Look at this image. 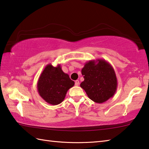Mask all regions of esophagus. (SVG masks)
Returning a JSON list of instances; mask_svg holds the SVG:
<instances>
[{"label": "esophagus", "instance_id": "34e87169", "mask_svg": "<svg viewBox=\"0 0 149 149\" xmlns=\"http://www.w3.org/2000/svg\"><path fill=\"white\" fill-rule=\"evenodd\" d=\"M79 85V81H78V80L75 81V86H78Z\"/></svg>", "mask_w": 149, "mask_h": 149}]
</instances>
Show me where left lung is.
Wrapping results in <instances>:
<instances>
[{
    "label": "left lung",
    "instance_id": "left-lung-1",
    "mask_svg": "<svg viewBox=\"0 0 149 149\" xmlns=\"http://www.w3.org/2000/svg\"><path fill=\"white\" fill-rule=\"evenodd\" d=\"M81 74L84 81L80 86L91 100L102 104L115 95L118 85L117 76L113 66L105 60L86 62Z\"/></svg>",
    "mask_w": 149,
    "mask_h": 149
}]
</instances>
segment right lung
I'll return each mask as SVG.
<instances>
[{"label": "right lung", "mask_w": 149, "mask_h": 149, "mask_svg": "<svg viewBox=\"0 0 149 149\" xmlns=\"http://www.w3.org/2000/svg\"><path fill=\"white\" fill-rule=\"evenodd\" d=\"M74 84L69 75L63 71L61 64L54 67L49 64L40 75L37 89L41 98L48 104L55 105L64 100L67 91Z\"/></svg>", "instance_id": "right-lung-1"}]
</instances>
